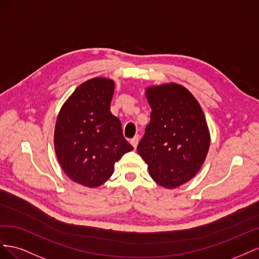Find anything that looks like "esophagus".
<instances>
[{"label":"esophagus","instance_id":"1","mask_svg":"<svg viewBox=\"0 0 259 259\" xmlns=\"http://www.w3.org/2000/svg\"><path fill=\"white\" fill-rule=\"evenodd\" d=\"M138 140H139V137H138V136H135L134 138H132V139H131V144L133 145V147H134V148H136V147H137V145H138Z\"/></svg>","mask_w":259,"mask_h":259}]
</instances>
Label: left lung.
Returning <instances> with one entry per match:
<instances>
[{"mask_svg":"<svg viewBox=\"0 0 259 259\" xmlns=\"http://www.w3.org/2000/svg\"><path fill=\"white\" fill-rule=\"evenodd\" d=\"M152 111L137 151L156 184L174 189L201 168L209 147V133L199 103L178 84L146 91Z\"/></svg>","mask_w":259,"mask_h":259,"instance_id":"left-lung-1","label":"left lung"}]
</instances>
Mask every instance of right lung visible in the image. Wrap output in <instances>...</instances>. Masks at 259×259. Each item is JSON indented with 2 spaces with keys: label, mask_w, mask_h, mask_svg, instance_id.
Returning a JSON list of instances; mask_svg holds the SVG:
<instances>
[{
  "label": "right lung",
  "mask_w": 259,
  "mask_h": 259,
  "mask_svg": "<svg viewBox=\"0 0 259 259\" xmlns=\"http://www.w3.org/2000/svg\"><path fill=\"white\" fill-rule=\"evenodd\" d=\"M113 92V81L104 77L82 83L62 106L55 126V151L62 169L90 188L107 182L114 163L134 149L110 111Z\"/></svg>",
  "instance_id": "obj_1"
}]
</instances>
